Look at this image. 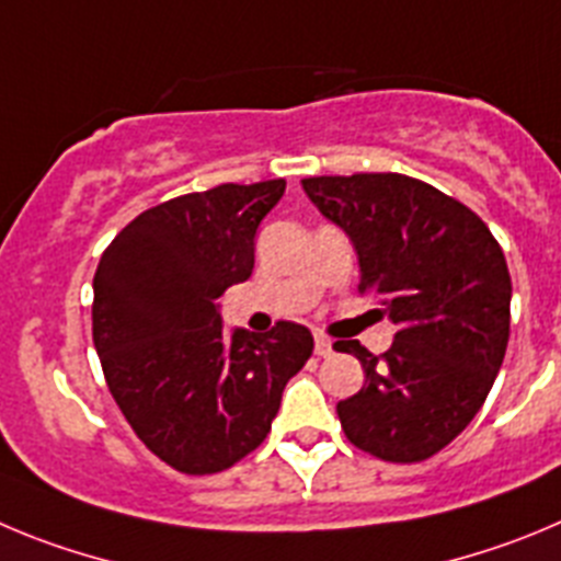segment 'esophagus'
<instances>
[{
    "instance_id": "34e87169",
    "label": "esophagus",
    "mask_w": 561,
    "mask_h": 561,
    "mask_svg": "<svg viewBox=\"0 0 561 561\" xmlns=\"http://www.w3.org/2000/svg\"><path fill=\"white\" fill-rule=\"evenodd\" d=\"M316 355L330 357L332 355V341L327 335H316Z\"/></svg>"
}]
</instances>
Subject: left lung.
Instances as JSON below:
<instances>
[{"label":"left lung","instance_id":"obj_1","mask_svg":"<svg viewBox=\"0 0 561 561\" xmlns=\"http://www.w3.org/2000/svg\"><path fill=\"white\" fill-rule=\"evenodd\" d=\"M301 186L350 234L357 290L397 324L382 355L357 341L337 350L366 371L337 402L343 433L382 461H425L472 422L501 371L512 321L501 243L469 206L411 175H316Z\"/></svg>","mask_w":561,"mask_h":561}]
</instances>
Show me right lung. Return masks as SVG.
<instances>
[{"label": "right lung", "mask_w": 561, "mask_h": 561, "mask_svg": "<svg viewBox=\"0 0 561 561\" xmlns=\"http://www.w3.org/2000/svg\"><path fill=\"white\" fill-rule=\"evenodd\" d=\"M282 193L285 179L179 195L100 256L92 337L108 391L139 442L184 476H215L256 450L312 355L307 327L226 332L218 310L254 271L256 226Z\"/></svg>", "instance_id": "1"}]
</instances>
